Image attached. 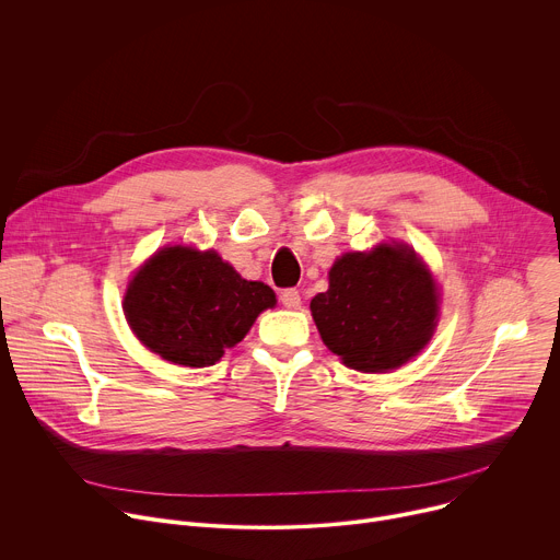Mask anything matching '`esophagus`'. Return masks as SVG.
<instances>
[{
    "instance_id": "esophagus-1",
    "label": "esophagus",
    "mask_w": 560,
    "mask_h": 560,
    "mask_svg": "<svg viewBox=\"0 0 560 560\" xmlns=\"http://www.w3.org/2000/svg\"><path fill=\"white\" fill-rule=\"evenodd\" d=\"M281 303H283L285 307H292V310L301 307V294H299V290H296V288L283 290V292H281Z\"/></svg>"
}]
</instances>
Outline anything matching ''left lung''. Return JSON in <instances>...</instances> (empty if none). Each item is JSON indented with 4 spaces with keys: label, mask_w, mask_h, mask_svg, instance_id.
Wrapping results in <instances>:
<instances>
[{
    "label": "left lung",
    "mask_w": 560,
    "mask_h": 560,
    "mask_svg": "<svg viewBox=\"0 0 560 560\" xmlns=\"http://www.w3.org/2000/svg\"><path fill=\"white\" fill-rule=\"evenodd\" d=\"M330 285L310 301L330 352L359 372H389L417 357L439 322V288L406 244L346 253L328 272Z\"/></svg>",
    "instance_id": "left-lung-1"
}]
</instances>
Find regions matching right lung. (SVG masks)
Masks as SVG:
<instances>
[{
    "label": "right lung",
    "mask_w": 560,
    "mask_h": 560,
    "mask_svg": "<svg viewBox=\"0 0 560 560\" xmlns=\"http://www.w3.org/2000/svg\"><path fill=\"white\" fill-rule=\"evenodd\" d=\"M275 305L270 285L246 281L214 250L188 246L154 253L124 294L126 322L137 339L186 368L214 365Z\"/></svg>",
    "instance_id": "1"
}]
</instances>
